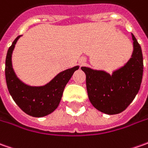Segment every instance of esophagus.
I'll list each match as a JSON object with an SVG mask.
<instances>
[{"instance_id":"obj_1","label":"esophagus","mask_w":148,"mask_h":148,"mask_svg":"<svg viewBox=\"0 0 148 148\" xmlns=\"http://www.w3.org/2000/svg\"><path fill=\"white\" fill-rule=\"evenodd\" d=\"M85 62H86V60L84 59V58H82V59L80 60V63H81V64H83Z\"/></svg>"}]
</instances>
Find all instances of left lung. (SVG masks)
<instances>
[{"instance_id":"8db88e82","label":"left lung","mask_w":148,"mask_h":148,"mask_svg":"<svg viewBox=\"0 0 148 148\" xmlns=\"http://www.w3.org/2000/svg\"><path fill=\"white\" fill-rule=\"evenodd\" d=\"M133 53L126 63L110 74L104 70L82 66L86 76V89L90 103L106 114H119L138 93L143 72V53L132 34Z\"/></svg>"}]
</instances>
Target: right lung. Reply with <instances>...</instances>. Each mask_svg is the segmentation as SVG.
I'll list each match as a JSON object with an SVG mask.
<instances>
[{
  "label": "right lung",
  "instance_id": "obj_1",
  "mask_svg": "<svg viewBox=\"0 0 148 148\" xmlns=\"http://www.w3.org/2000/svg\"><path fill=\"white\" fill-rule=\"evenodd\" d=\"M20 36L9 48L5 58V80L10 94L16 105L25 114L33 117H43L53 113L59 105L66 85L79 66L59 72L43 86H30L16 76L12 66V53Z\"/></svg>",
  "mask_w": 148,
  "mask_h": 148
}]
</instances>
